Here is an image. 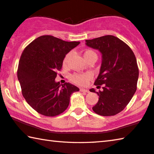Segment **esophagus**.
<instances>
[{
  "mask_svg": "<svg viewBox=\"0 0 154 154\" xmlns=\"http://www.w3.org/2000/svg\"><path fill=\"white\" fill-rule=\"evenodd\" d=\"M80 91L83 92H89V90L84 88H80Z\"/></svg>",
  "mask_w": 154,
  "mask_h": 154,
  "instance_id": "esophagus-1",
  "label": "esophagus"
}]
</instances>
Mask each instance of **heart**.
<instances>
[{
	"mask_svg": "<svg viewBox=\"0 0 154 154\" xmlns=\"http://www.w3.org/2000/svg\"><path fill=\"white\" fill-rule=\"evenodd\" d=\"M71 52H69L66 55L64 59V64H66L68 59H69L70 55H71ZM84 55L85 59L87 60L88 58L91 57V56L97 55V54L94 51L88 49L85 51ZM90 78H91V75L89 74V73H74V74L70 75V80L73 83L79 85V86H84V85H86Z\"/></svg>",
	"mask_w": 154,
	"mask_h": 154,
	"instance_id": "obj_1",
	"label": "heart"
}]
</instances>
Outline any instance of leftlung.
I'll use <instances>...</instances> for the list:
<instances>
[{
	"label": "left lung",
	"mask_w": 154,
	"mask_h": 154,
	"mask_svg": "<svg viewBox=\"0 0 154 154\" xmlns=\"http://www.w3.org/2000/svg\"><path fill=\"white\" fill-rule=\"evenodd\" d=\"M88 46L102 54L100 72L94 85L103 90L95 92L99 98L92 108L97 114L114 116L125 109L137 88L138 67L134 52L126 43L114 35H108L86 40Z\"/></svg>",
	"instance_id": "left-lung-1"
}]
</instances>
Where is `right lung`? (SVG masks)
I'll use <instances>...</instances> for the list:
<instances>
[{"label": "right lung", "mask_w": 154, "mask_h": 154, "mask_svg": "<svg viewBox=\"0 0 154 154\" xmlns=\"http://www.w3.org/2000/svg\"><path fill=\"white\" fill-rule=\"evenodd\" d=\"M79 42H66L52 35H42L24 48L19 61L17 76L22 94L31 108L46 116H55L68 108L77 86L55 82L63 60Z\"/></svg>", "instance_id": "right-lung-1"}]
</instances>
